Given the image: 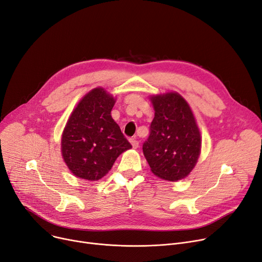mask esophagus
<instances>
[{"label":"esophagus","instance_id":"esophagus-1","mask_svg":"<svg viewBox=\"0 0 262 262\" xmlns=\"http://www.w3.org/2000/svg\"><path fill=\"white\" fill-rule=\"evenodd\" d=\"M129 141H130V143H132V145H133V147L134 148H137L139 146V142L137 141L135 138H132V139H129Z\"/></svg>","mask_w":262,"mask_h":262}]
</instances>
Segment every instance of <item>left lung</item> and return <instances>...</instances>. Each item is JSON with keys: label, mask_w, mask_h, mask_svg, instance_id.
Masks as SVG:
<instances>
[{"label": "left lung", "mask_w": 262, "mask_h": 262, "mask_svg": "<svg viewBox=\"0 0 262 262\" xmlns=\"http://www.w3.org/2000/svg\"><path fill=\"white\" fill-rule=\"evenodd\" d=\"M155 117L143 143L150 171L161 180L187 177L198 162L202 139L193 113L183 96L168 92L150 96Z\"/></svg>", "instance_id": "1"}]
</instances>
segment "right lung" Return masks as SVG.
<instances>
[{
  "instance_id": "obj_1",
  "label": "right lung",
  "mask_w": 262,
  "mask_h": 262,
  "mask_svg": "<svg viewBox=\"0 0 262 262\" xmlns=\"http://www.w3.org/2000/svg\"><path fill=\"white\" fill-rule=\"evenodd\" d=\"M116 100L99 87L88 92L69 118L61 137L63 160L76 177L99 181L132 144L112 118Z\"/></svg>"
}]
</instances>
